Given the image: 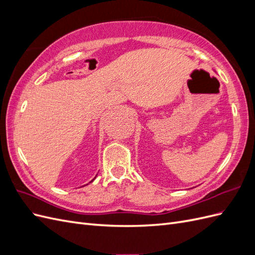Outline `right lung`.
Returning <instances> with one entry per match:
<instances>
[{
  "label": "right lung",
  "mask_w": 255,
  "mask_h": 255,
  "mask_svg": "<svg viewBox=\"0 0 255 255\" xmlns=\"http://www.w3.org/2000/svg\"><path fill=\"white\" fill-rule=\"evenodd\" d=\"M94 180H95V179H94ZM94 180H92V181H94ZM92 181H91V182H92Z\"/></svg>",
  "instance_id": "add662e5"
}]
</instances>
